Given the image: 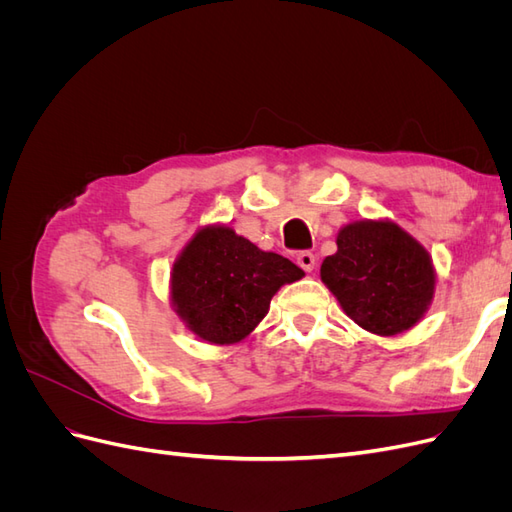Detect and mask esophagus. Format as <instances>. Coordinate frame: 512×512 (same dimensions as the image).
<instances>
[{
    "label": "esophagus",
    "instance_id": "34e87169",
    "mask_svg": "<svg viewBox=\"0 0 512 512\" xmlns=\"http://www.w3.org/2000/svg\"><path fill=\"white\" fill-rule=\"evenodd\" d=\"M297 265L305 271V273H312L316 267V256L312 252H299L297 254Z\"/></svg>",
    "mask_w": 512,
    "mask_h": 512
}]
</instances>
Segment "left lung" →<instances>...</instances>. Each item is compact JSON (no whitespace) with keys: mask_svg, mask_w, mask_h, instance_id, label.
<instances>
[{"mask_svg":"<svg viewBox=\"0 0 512 512\" xmlns=\"http://www.w3.org/2000/svg\"><path fill=\"white\" fill-rule=\"evenodd\" d=\"M344 312L376 335L404 333L433 299L436 271L425 247L393 222H352L320 267Z\"/></svg>","mask_w":512,"mask_h":512,"instance_id":"left-lung-1","label":"left lung"}]
</instances>
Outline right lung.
I'll return each mask as SVG.
<instances>
[{"label":"right lung","mask_w":512,"mask_h":512,"mask_svg":"<svg viewBox=\"0 0 512 512\" xmlns=\"http://www.w3.org/2000/svg\"><path fill=\"white\" fill-rule=\"evenodd\" d=\"M303 275L288 258L258 250L232 228L207 226L177 258L170 299L200 339L237 344L267 316L273 294Z\"/></svg>","instance_id":"add662e5"}]
</instances>
